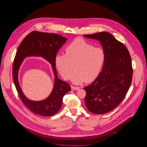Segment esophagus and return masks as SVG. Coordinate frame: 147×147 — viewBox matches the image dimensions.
Segmentation results:
<instances>
[{
    "label": "esophagus",
    "mask_w": 147,
    "mask_h": 147,
    "mask_svg": "<svg viewBox=\"0 0 147 147\" xmlns=\"http://www.w3.org/2000/svg\"><path fill=\"white\" fill-rule=\"evenodd\" d=\"M71 89L73 90H78L79 88L78 87H75V86H71Z\"/></svg>",
    "instance_id": "1"
}]
</instances>
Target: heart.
I'll return each mask as SVG.
<instances>
[{
	"instance_id": "obj_1",
	"label": "heart",
	"mask_w": 147,
	"mask_h": 147,
	"mask_svg": "<svg viewBox=\"0 0 147 147\" xmlns=\"http://www.w3.org/2000/svg\"><path fill=\"white\" fill-rule=\"evenodd\" d=\"M105 60V54L101 47L82 39H76L68 45L65 54L57 53L55 64L64 79H69L74 65L76 71L71 77L72 82L76 84L94 81L100 75Z\"/></svg>"
}]
</instances>
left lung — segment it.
Returning a JSON list of instances; mask_svg holds the SVG:
<instances>
[{
  "label": "left lung",
  "instance_id": "obj_1",
  "mask_svg": "<svg viewBox=\"0 0 147 147\" xmlns=\"http://www.w3.org/2000/svg\"><path fill=\"white\" fill-rule=\"evenodd\" d=\"M83 36L98 40L105 54L100 75L91 84L84 87L85 104L93 113H106L118 106L129 89L133 75L130 55L125 45L110 33Z\"/></svg>",
  "mask_w": 147,
  "mask_h": 147
}]
</instances>
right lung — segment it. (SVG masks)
I'll return each instance as SVG.
<instances>
[{
    "label": "right lung",
    "mask_w": 147,
    "mask_h": 147,
    "mask_svg": "<svg viewBox=\"0 0 147 147\" xmlns=\"http://www.w3.org/2000/svg\"><path fill=\"white\" fill-rule=\"evenodd\" d=\"M67 40L65 37L55 34L32 31L23 39L18 48L13 65V81L23 104L35 114L43 116L55 115L62 107L63 97L71 91L69 84L58 78L55 64V57ZM28 56L42 57L52 65L55 75L53 89L49 97L41 101H32L28 99L19 84V68L23 60Z\"/></svg>",
    "instance_id": "right-lung-1"
}]
</instances>
